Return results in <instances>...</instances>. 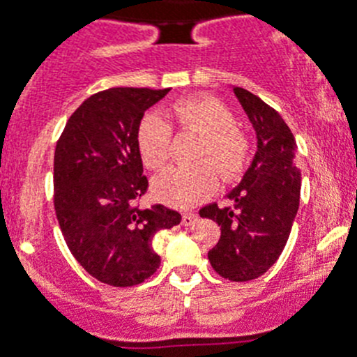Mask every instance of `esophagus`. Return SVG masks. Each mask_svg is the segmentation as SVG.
<instances>
[{
  "instance_id": "34e87169",
  "label": "esophagus",
  "mask_w": 357,
  "mask_h": 357,
  "mask_svg": "<svg viewBox=\"0 0 357 357\" xmlns=\"http://www.w3.org/2000/svg\"><path fill=\"white\" fill-rule=\"evenodd\" d=\"M195 222H197V215H194V213H183L181 225L188 227V225H194Z\"/></svg>"
}]
</instances>
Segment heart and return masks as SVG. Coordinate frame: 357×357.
I'll return each instance as SVG.
<instances>
[{
  "instance_id": "b5f03b06",
  "label": "heart",
  "mask_w": 357,
  "mask_h": 357,
  "mask_svg": "<svg viewBox=\"0 0 357 357\" xmlns=\"http://www.w3.org/2000/svg\"><path fill=\"white\" fill-rule=\"evenodd\" d=\"M172 123L181 132L201 135L194 149L199 162L176 165L153 179V195L165 204L190 208L215 192L220 178L232 181L248 162L250 142L234 126V114L224 102L209 95L181 98L171 105ZM171 126L156 114H146L135 132V144L144 167L160 171L171 156ZM215 165L216 169L212 167Z\"/></svg>"
}]
</instances>
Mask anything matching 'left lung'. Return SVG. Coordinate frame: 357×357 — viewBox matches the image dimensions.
<instances>
[{"instance_id":"obj_1","label":"left lung","mask_w":357,"mask_h":357,"mask_svg":"<svg viewBox=\"0 0 357 357\" xmlns=\"http://www.w3.org/2000/svg\"><path fill=\"white\" fill-rule=\"evenodd\" d=\"M257 135V151L241 183L227 194L231 206L209 204L199 211L220 225V239L208 252L213 269L231 282L264 275L285 248L298 215L301 171L296 139L282 116L254 93L232 88Z\"/></svg>"}]
</instances>
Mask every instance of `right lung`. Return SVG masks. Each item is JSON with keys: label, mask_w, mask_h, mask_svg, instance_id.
Segmentation results:
<instances>
[{"label": "right lung", "mask_w": 357, "mask_h": 357, "mask_svg": "<svg viewBox=\"0 0 357 357\" xmlns=\"http://www.w3.org/2000/svg\"><path fill=\"white\" fill-rule=\"evenodd\" d=\"M171 89L111 88L70 116L54 151V209L75 261L102 284L132 287L160 266L153 236L181 222L174 209H141L148 190L135 132Z\"/></svg>", "instance_id": "1"}]
</instances>
